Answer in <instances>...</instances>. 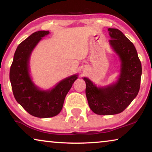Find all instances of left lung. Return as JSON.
I'll use <instances>...</instances> for the list:
<instances>
[{
    "label": "left lung",
    "instance_id": "obj_1",
    "mask_svg": "<svg viewBox=\"0 0 152 152\" xmlns=\"http://www.w3.org/2000/svg\"><path fill=\"white\" fill-rule=\"evenodd\" d=\"M109 43L121 59L120 75L113 85L97 88L88 78L86 95L90 109L97 115L121 113L137 96L140 90L142 66L136 49L121 31L109 28Z\"/></svg>",
    "mask_w": 152,
    "mask_h": 152
}]
</instances>
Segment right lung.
Returning a JSON list of instances; mask_svg holds the SVG:
<instances>
[{"label": "right lung", "mask_w": 152, "mask_h": 152, "mask_svg": "<svg viewBox=\"0 0 152 152\" xmlns=\"http://www.w3.org/2000/svg\"><path fill=\"white\" fill-rule=\"evenodd\" d=\"M48 34L49 31H38L20 43L14 53L10 70L16 100L30 115L41 118L53 117L60 113L66 95L77 79V75H74L49 91H41L34 86L29 74V59L39 41Z\"/></svg>", "instance_id": "obj_1"}]
</instances>
